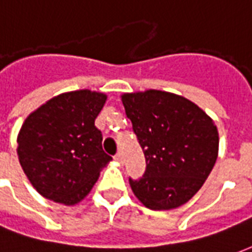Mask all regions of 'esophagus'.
Masks as SVG:
<instances>
[{
    "mask_svg": "<svg viewBox=\"0 0 252 252\" xmlns=\"http://www.w3.org/2000/svg\"><path fill=\"white\" fill-rule=\"evenodd\" d=\"M115 159L116 160H117V162H119V163H123V153H121V151H119V153L116 154L115 155Z\"/></svg>",
    "mask_w": 252,
    "mask_h": 252,
    "instance_id": "34e87169",
    "label": "esophagus"
}]
</instances>
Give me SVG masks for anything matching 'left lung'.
<instances>
[{"label":"left lung","mask_w":252,"mask_h":252,"mask_svg":"<svg viewBox=\"0 0 252 252\" xmlns=\"http://www.w3.org/2000/svg\"><path fill=\"white\" fill-rule=\"evenodd\" d=\"M121 101L147 164L142 178H129L133 194L153 211L184 205L216 163L217 126L194 102L169 92L126 93Z\"/></svg>","instance_id":"left-lung-1"}]
</instances>
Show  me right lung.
<instances>
[{"label": "right lung", "instance_id": "obj_1", "mask_svg": "<svg viewBox=\"0 0 252 252\" xmlns=\"http://www.w3.org/2000/svg\"><path fill=\"white\" fill-rule=\"evenodd\" d=\"M106 94L75 90L59 94L32 112L17 136L25 175L43 197L75 205L90 193L112 160L94 126Z\"/></svg>", "mask_w": 252, "mask_h": 252}]
</instances>
